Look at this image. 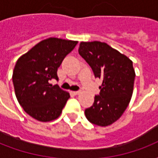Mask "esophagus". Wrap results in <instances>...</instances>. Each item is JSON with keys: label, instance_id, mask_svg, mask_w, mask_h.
<instances>
[{"label": "esophagus", "instance_id": "esophagus-1", "mask_svg": "<svg viewBox=\"0 0 158 158\" xmlns=\"http://www.w3.org/2000/svg\"><path fill=\"white\" fill-rule=\"evenodd\" d=\"M72 94H74V95H79V94H80V92H79V91H73V92H72Z\"/></svg>", "mask_w": 158, "mask_h": 158}]
</instances>
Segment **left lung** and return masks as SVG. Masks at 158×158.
Returning <instances> with one entry per match:
<instances>
[{"label": "left lung", "mask_w": 158, "mask_h": 158, "mask_svg": "<svg viewBox=\"0 0 158 158\" xmlns=\"http://www.w3.org/2000/svg\"><path fill=\"white\" fill-rule=\"evenodd\" d=\"M79 53L91 66L95 78L102 80L100 95L84 113L91 123L107 126L125 112L131 100L135 72L125 55L98 41L81 42Z\"/></svg>", "instance_id": "8db88e82"}]
</instances>
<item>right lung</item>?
<instances>
[{
    "label": "right lung",
    "instance_id": "right-lung-1",
    "mask_svg": "<svg viewBox=\"0 0 158 158\" xmlns=\"http://www.w3.org/2000/svg\"><path fill=\"white\" fill-rule=\"evenodd\" d=\"M77 43L49 38L36 44L16 62L12 75L15 96L24 111L35 120L48 122L61 114L70 96L50 81L58 80L57 69Z\"/></svg>",
    "mask_w": 158,
    "mask_h": 158
}]
</instances>
